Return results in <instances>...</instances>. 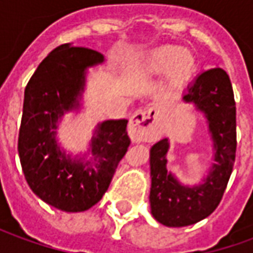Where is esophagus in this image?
Instances as JSON below:
<instances>
[{"label": "esophagus", "mask_w": 253, "mask_h": 253, "mask_svg": "<svg viewBox=\"0 0 253 253\" xmlns=\"http://www.w3.org/2000/svg\"><path fill=\"white\" fill-rule=\"evenodd\" d=\"M128 134L132 142H152L159 137L157 126V110L156 108H143L135 112L130 119Z\"/></svg>", "instance_id": "34e87169"}]
</instances>
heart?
Masks as SVG:
<instances>
[{"label":"heart","instance_id":"obj_1","mask_svg":"<svg viewBox=\"0 0 253 253\" xmlns=\"http://www.w3.org/2000/svg\"><path fill=\"white\" fill-rule=\"evenodd\" d=\"M142 72L150 76L164 74L170 88L180 89L196 72V59L180 46H163L150 52L142 62Z\"/></svg>","mask_w":253,"mask_h":253}]
</instances>
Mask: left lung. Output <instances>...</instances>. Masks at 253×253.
I'll return each mask as SVG.
<instances>
[{
    "label": "left lung",
    "instance_id": "obj_1",
    "mask_svg": "<svg viewBox=\"0 0 253 253\" xmlns=\"http://www.w3.org/2000/svg\"><path fill=\"white\" fill-rule=\"evenodd\" d=\"M183 101L205 114L212 139L214 164L203 183L184 186L167 169L168 138L150 149V209L169 228L188 226L209 217L222 199L236 159V103L229 76L221 67L199 74L183 94Z\"/></svg>",
    "mask_w": 253,
    "mask_h": 253
}]
</instances>
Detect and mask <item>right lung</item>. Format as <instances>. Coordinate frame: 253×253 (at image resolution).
Segmentation results:
<instances>
[{"instance_id":"right-lung-1","label":"right lung","mask_w":253,"mask_h":253,"mask_svg":"<svg viewBox=\"0 0 253 253\" xmlns=\"http://www.w3.org/2000/svg\"><path fill=\"white\" fill-rule=\"evenodd\" d=\"M103 62L94 50L61 44L42 61L25 88L17 148L21 168L34 194L62 211H85L96 205L130 146L126 119L97 125L90 159L66 154L55 139L58 121L80 108L88 67Z\"/></svg>"}]
</instances>
